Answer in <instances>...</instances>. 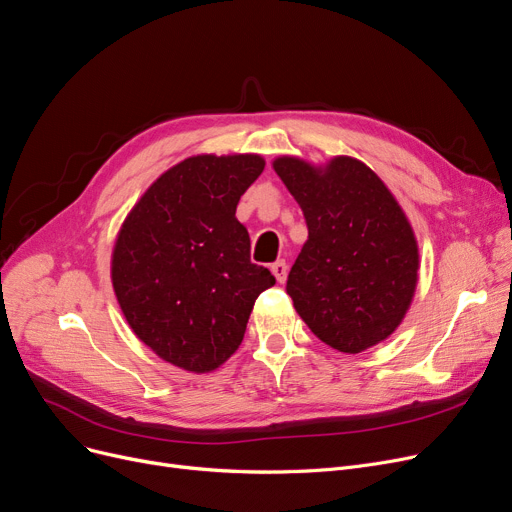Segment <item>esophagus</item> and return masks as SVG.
<instances>
[{
    "label": "esophagus",
    "mask_w": 512,
    "mask_h": 512,
    "mask_svg": "<svg viewBox=\"0 0 512 512\" xmlns=\"http://www.w3.org/2000/svg\"><path fill=\"white\" fill-rule=\"evenodd\" d=\"M272 274L276 276V280L278 282H284L286 280V274H288V265H286V261H282V259H278L276 263H272Z\"/></svg>",
    "instance_id": "esophagus-1"
}]
</instances>
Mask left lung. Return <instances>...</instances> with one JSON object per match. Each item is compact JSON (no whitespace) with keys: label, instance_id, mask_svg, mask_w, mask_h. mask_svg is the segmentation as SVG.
I'll list each match as a JSON object with an SVG mask.
<instances>
[{"label":"left lung","instance_id":"1","mask_svg":"<svg viewBox=\"0 0 512 512\" xmlns=\"http://www.w3.org/2000/svg\"><path fill=\"white\" fill-rule=\"evenodd\" d=\"M307 221L286 293L314 335L360 353L393 335L418 284V242L391 190L368 165L335 157L272 163Z\"/></svg>","mask_w":512,"mask_h":512}]
</instances>
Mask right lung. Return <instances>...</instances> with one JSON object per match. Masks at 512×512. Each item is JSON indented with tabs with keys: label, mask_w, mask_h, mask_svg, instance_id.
<instances>
[{
	"label": "right lung",
	"mask_w": 512,
	"mask_h": 512,
	"mask_svg": "<svg viewBox=\"0 0 512 512\" xmlns=\"http://www.w3.org/2000/svg\"><path fill=\"white\" fill-rule=\"evenodd\" d=\"M265 167L259 154H196L167 169L127 213L110 280L129 328L161 360L213 372L242 343L255 299L276 284L251 263L236 219Z\"/></svg>",
	"instance_id": "obj_1"
}]
</instances>
